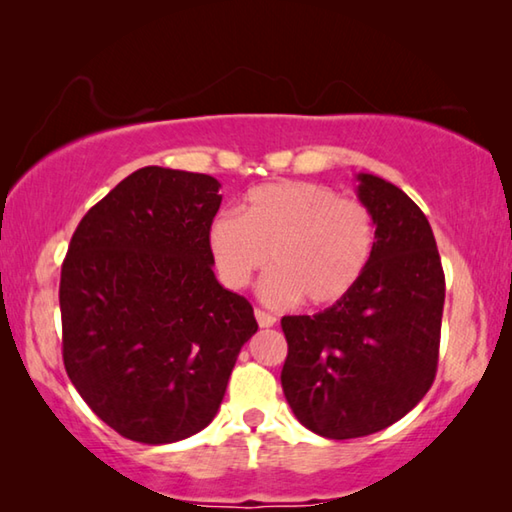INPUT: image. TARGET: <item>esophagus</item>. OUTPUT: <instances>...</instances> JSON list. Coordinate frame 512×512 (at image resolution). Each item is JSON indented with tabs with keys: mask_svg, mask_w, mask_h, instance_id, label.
<instances>
[{
	"mask_svg": "<svg viewBox=\"0 0 512 512\" xmlns=\"http://www.w3.org/2000/svg\"><path fill=\"white\" fill-rule=\"evenodd\" d=\"M255 318H257L259 327H273L275 325V316L268 314V311H264V309H255Z\"/></svg>",
	"mask_w": 512,
	"mask_h": 512,
	"instance_id": "34e87169",
	"label": "esophagus"
}]
</instances>
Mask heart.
<instances>
[{
	"label": "heart",
	"mask_w": 512,
	"mask_h": 512,
	"mask_svg": "<svg viewBox=\"0 0 512 512\" xmlns=\"http://www.w3.org/2000/svg\"><path fill=\"white\" fill-rule=\"evenodd\" d=\"M375 244L377 221L368 205L300 180L250 189L244 216L223 212L210 228L216 266L232 289H244L271 255L275 271L262 282L271 305L343 300L368 271Z\"/></svg>",
	"instance_id": "1"
}]
</instances>
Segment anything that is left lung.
<instances>
[{"instance_id": "1", "label": "left lung", "mask_w": 512, "mask_h": 512, "mask_svg": "<svg viewBox=\"0 0 512 512\" xmlns=\"http://www.w3.org/2000/svg\"><path fill=\"white\" fill-rule=\"evenodd\" d=\"M377 221L368 271L343 300L314 316H284L282 391L323 438H361L391 427L436 379L445 273L427 216L400 187L357 176Z\"/></svg>"}]
</instances>
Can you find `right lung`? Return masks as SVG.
<instances>
[{"label": "right lung", "instance_id": "add662e5", "mask_svg": "<svg viewBox=\"0 0 512 512\" xmlns=\"http://www.w3.org/2000/svg\"><path fill=\"white\" fill-rule=\"evenodd\" d=\"M219 180L144 167L90 207L60 271L63 361L119 436L167 445L214 420L253 305L214 277Z\"/></svg>", "mask_w": 512, "mask_h": 512}]
</instances>
